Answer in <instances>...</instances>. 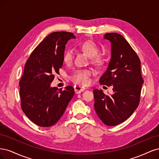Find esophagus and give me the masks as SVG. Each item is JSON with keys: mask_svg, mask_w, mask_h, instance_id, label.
Instances as JSON below:
<instances>
[{"mask_svg": "<svg viewBox=\"0 0 159 159\" xmlns=\"http://www.w3.org/2000/svg\"><path fill=\"white\" fill-rule=\"evenodd\" d=\"M85 89V88L84 87H81V86H79V85H75L74 86V91L75 93H80L81 92H82Z\"/></svg>", "mask_w": 159, "mask_h": 159, "instance_id": "34e87169", "label": "esophagus"}]
</instances>
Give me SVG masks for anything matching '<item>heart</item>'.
<instances>
[{
    "label": "heart",
    "instance_id": "1",
    "mask_svg": "<svg viewBox=\"0 0 159 159\" xmlns=\"http://www.w3.org/2000/svg\"><path fill=\"white\" fill-rule=\"evenodd\" d=\"M80 49L84 52L89 57H91V62L95 66H99L104 63V58L102 56L98 55L99 52V46L93 41L88 40L83 42L80 46ZM73 59V54L70 50H66L63 55L64 61L66 64H70ZM91 71L89 70H75L70 76L71 80L75 84L86 85L89 82V77Z\"/></svg>",
    "mask_w": 159,
    "mask_h": 159
}]
</instances>
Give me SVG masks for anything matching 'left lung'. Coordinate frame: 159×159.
Here are the masks:
<instances>
[{"label":"left lung","instance_id":"8db88e82","mask_svg":"<svg viewBox=\"0 0 159 159\" xmlns=\"http://www.w3.org/2000/svg\"><path fill=\"white\" fill-rule=\"evenodd\" d=\"M104 39L111 42V57L107 70L101 77L102 85L113 86V94L93 90L94 107L98 116L107 126L124 122L133 113L140 102L143 84L141 61L128 42L117 33H107Z\"/></svg>","mask_w":159,"mask_h":159}]
</instances>
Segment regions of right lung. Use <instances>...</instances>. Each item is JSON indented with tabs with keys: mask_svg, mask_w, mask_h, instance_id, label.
<instances>
[{
	"mask_svg": "<svg viewBox=\"0 0 159 159\" xmlns=\"http://www.w3.org/2000/svg\"><path fill=\"white\" fill-rule=\"evenodd\" d=\"M75 36L71 32H55L46 36L31 54L19 82L21 107L37 125H54L63 115L74 95L69 85L64 89L51 87L54 74L63 65L66 44Z\"/></svg>",
	"mask_w": 159,
	"mask_h": 159,
	"instance_id": "obj_1",
	"label": "right lung"
}]
</instances>
